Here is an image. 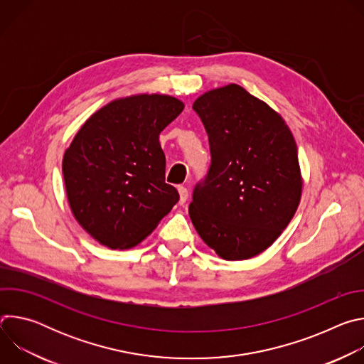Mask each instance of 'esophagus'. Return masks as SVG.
Here are the masks:
<instances>
[{"instance_id": "obj_1", "label": "esophagus", "mask_w": 364, "mask_h": 364, "mask_svg": "<svg viewBox=\"0 0 364 364\" xmlns=\"http://www.w3.org/2000/svg\"><path fill=\"white\" fill-rule=\"evenodd\" d=\"M178 194H180V204H184L187 201V198H188V190L186 187L180 186L178 187Z\"/></svg>"}]
</instances>
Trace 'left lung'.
I'll use <instances>...</instances> for the list:
<instances>
[{"label": "left lung", "instance_id": "obj_1", "mask_svg": "<svg viewBox=\"0 0 364 364\" xmlns=\"http://www.w3.org/2000/svg\"><path fill=\"white\" fill-rule=\"evenodd\" d=\"M209 135L212 164L197 183L190 219L226 261H243L269 247L294 218L302 177L298 149L282 117L230 83L193 103Z\"/></svg>", "mask_w": 364, "mask_h": 364}]
</instances>
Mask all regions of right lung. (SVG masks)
<instances>
[{
    "instance_id": "obj_1",
    "label": "right lung",
    "mask_w": 364,
    "mask_h": 364,
    "mask_svg": "<svg viewBox=\"0 0 364 364\" xmlns=\"http://www.w3.org/2000/svg\"><path fill=\"white\" fill-rule=\"evenodd\" d=\"M183 109L168 95L121 97L75 135L62 167L68 200L77 223L100 245H138L178 201L166 183L160 134Z\"/></svg>"
}]
</instances>
